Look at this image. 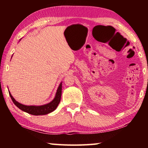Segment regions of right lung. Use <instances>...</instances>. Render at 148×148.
<instances>
[{"label": "right lung", "instance_id": "1", "mask_svg": "<svg viewBox=\"0 0 148 148\" xmlns=\"http://www.w3.org/2000/svg\"><path fill=\"white\" fill-rule=\"evenodd\" d=\"M61 93H62V83L60 84L58 89H57L56 97H55V98L53 101L48 104L43 105V106H25V105L19 103L18 102H17L16 100L13 98V97L12 96L10 92H9L10 96L12 101H13V102L17 107H18L20 110H23V111L27 112V113L30 114L31 115H34V116L46 115L49 113H51V112L54 111V110L57 108V107L59 105L60 101H61Z\"/></svg>", "mask_w": 148, "mask_h": 148}]
</instances>
